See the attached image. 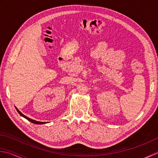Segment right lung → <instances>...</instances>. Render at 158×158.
Instances as JSON below:
<instances>
[{
  "label": "right lung",
  "instance_id": "add662e5",
  "mask_svg": "<svg viewBox=\"0 0 158 158\" xmlns=\"http://www.w3.org/2000/svg\"><path fill=\"white\" fill-rule=\"evenodd\" d=\"M16 108V107H15ZM16 110H17V111H18V113H19V114L21 116H22L23 117H24V118H26V119H28V121H30V122H32V123H35V124H43V123H45L46 122H37V121H35V120H33V119H31V118H29V117H26V116H25L24 115H23V114L19 111V110L16 108Z\"/></svg>",
  "mask_w": 158,
  "mask_h": 158
}]
</instances>
